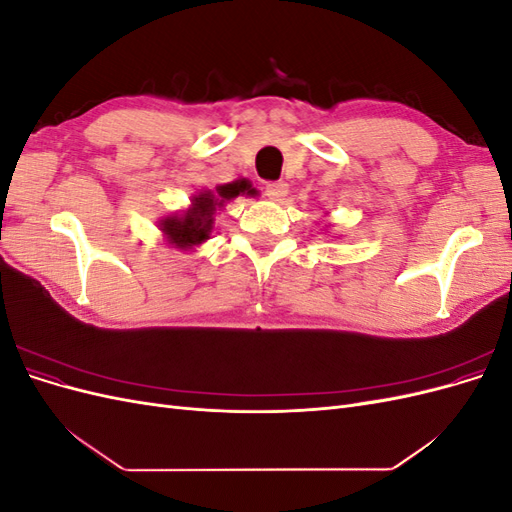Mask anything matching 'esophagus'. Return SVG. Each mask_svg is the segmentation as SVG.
Here are the masks:
<instances>
[{"label":"esophagus","mask_w":512,"mask_h":512,"mask_svg":"<svg viewBox=\"0 0 512 512\" xmlns=\"http://www.w3.org/2000/svg\"><path fill=\"white\" fill-rule=\"evenodd\" d=\"M265 194L271 200H282L288 194V183H284V181H271V183L265 185Z\"/></svg>","instance_id":"esophagus-1"}]
</instances>
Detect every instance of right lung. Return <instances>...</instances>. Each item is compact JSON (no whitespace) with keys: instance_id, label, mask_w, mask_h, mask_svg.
Returning a JSON list of instances; mask_svg holds the SVG:
<instances>
[{"instance_id":"add662e5","label":"right lung","mask_w":512,"mask_h":512,"mask_svg":"<svg viewBox=\"0 0 512 512\" xmlns=\"http://www.w3.org/2000/svg\"><path fill=\"white\" fill-rule=\"evenodd\" d=\"M239 194L256 196V188L247 179H237L232 183L218 185L213 190H203L192 196V205L175 215H166L160 220V230L164 232L166 241L177 247V250H194L196 245L209 239L213 230V215L220 207H224L226 200L237 198Z\"/></svg>"}]
</instances>
